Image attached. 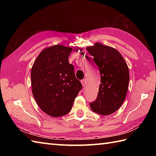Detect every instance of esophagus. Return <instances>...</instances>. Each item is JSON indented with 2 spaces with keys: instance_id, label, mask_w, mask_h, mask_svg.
I'll return each mask as SVG.
<instances>
[{
  "instance_id": "1",
  "label": "esophagus",
  "mask_w": 156,
  "mask_h": 156,
  "mask_svg": "<svg viewBox=\"0 0 156 156\" xmlns=\"http://www.w3.org/2000/svg\"><path fill=\"white\" fill-rule=\"evenodd\" d=\"M81 83H82V86H83V87H85V86H86V80H82L81 81Z\"/></svg>"
}]
</instances>
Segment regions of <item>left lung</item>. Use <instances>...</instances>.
Returning a JSON list of instances; mask_svg holds the SVG:
<instances>
[{
    "mask_svg": "<svg viewBox=\"0 0 156 156\" xmlns=\"http://www.w3.org/2000/svg\"><path fill=\"white\" fill-rule=\"evenodd\" d=\"M87 50L99 68L101 82L96 100L90 102L92 111L108 115L117 111L127 93L129 72L127 63L117 49L96 43Z\"/></svg>",
    "mask_w": 156,
    "mask_h": 156,
    "instance_id": "1",
    "label": "left lung"
}]
</instances>
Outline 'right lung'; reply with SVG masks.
I'll use <instances>...</instances> for the list:
<instances>
[{"instance_id": "1", "label": "right lung", "mask_w": 156, "mask_h": 156, "mask_svg": "<svg viewBox=\"0 0 156 156\" xmlns=\"http://www.w3.org/2000/svg\"><path fill=\"white\" fill-rule=\"evenodd\" d=\"M72 49L62 45L45 48L32 66L33 95L39 108L51 117L68 114L82 88L68 61Z\"/></svg>"}]
</instances>
